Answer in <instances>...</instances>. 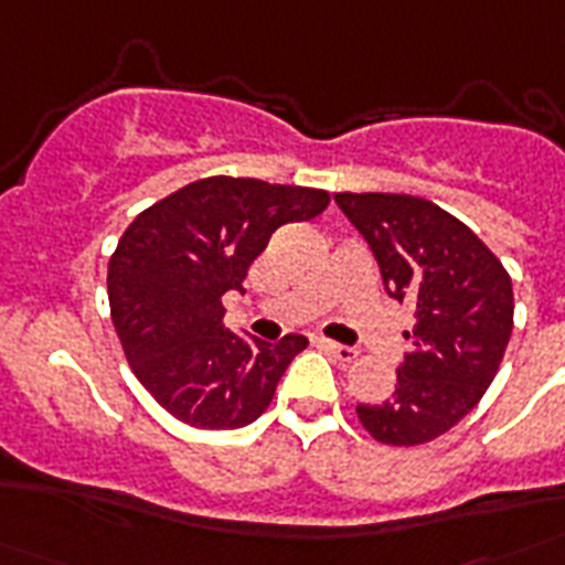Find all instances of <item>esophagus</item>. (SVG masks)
Returning <instances> with one entry per match:
<instances>
[{
	"label": "esophagus",
	"instance_id": "34e87169",
	"mask_svg": "<svg viewBox=\"0 0 565 565\" xmlns=\"http://www.w3.org/2000/svg\"><path fill=\"white\" fill-rule=\"evenodd\" d=\"M310 343L317 345V349H322V352L334 354L337 361H343V363H352L354 358H358V352H354L352 345L334 343V340H326V337H310Z\"/></svg>",
	"mask_w": 565,
	"mask_h": 565
}]
</instances>
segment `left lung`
Listing matches in <instances>:
<instances>
[{
	"mask_svg": "<svg viewBox=\"0 0 565 565\" xmlns=\"http://www.w3.org/2000/svg\"><path fill=\"white\" fill-rule=\"evenodd\" d=\"M370 243L386 292L413 305L390 398L358 404L377 443L422 446L455 428L499 372L513 331V284L481 237L428 199L337 193Z\"/></svg>",
	"mask_w": 565,
	"mask_h": 565,
	"instance_id": "left-lung-1",
	"label": "left lung"
}]
</instances>
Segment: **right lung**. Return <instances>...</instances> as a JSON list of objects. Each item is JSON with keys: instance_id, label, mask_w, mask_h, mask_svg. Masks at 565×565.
<instances>
[{"instance_id": "right-lung-1", "label": "right lung", "mask_w": 565, "mask_h": 565, "mask_svg": "<svg viewBox=\"0 0 565 565\" xmlns=\"http://www.w3.org/2000/svg\"><path fill=\"white\" fill-rule=\"evenodd\" d=\"M326 190L257 179L193 181L146 207L108 264L110 319L137 381L175 419L231 430L269 407L308 337L248 343L222 326L275 228L326 211Z\"/></svg>"}]
</instances>
